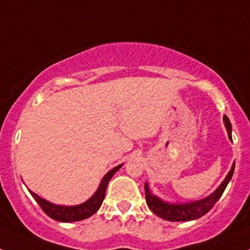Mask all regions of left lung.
<instances>
[{"label":"left lung","mask_w":250,"mask_h":250,"mask_svg":"<svg viewBox=\"0 0 250 250\" xmlns=\"http://www.w3.org/2000/svg\"><path fill=\"white\" fill-rule=\"evenodd\" d=\"M224 121L225 129L228 132L229 139L231 140V124L229 119L224 115L223 118ZM234 167L235 164L233 163L229 173L227 174L225 179L222 182V184L216 188L215 190L210 194V195L205 196L204 199L195 200V202H189V203H169L165 200L160 199L159 196L154 195L150 190L147 183H145V199H146L147 207L151 209L154 214L161 218V219L169 220V222H189V220H195L200 216L205 215L208 211L210 210L211 208L214 207L220 196L224 193L225 188L230 182L231 176L234 173Z\"/></svg>","instance_id":"obj_1"}]
</instances>
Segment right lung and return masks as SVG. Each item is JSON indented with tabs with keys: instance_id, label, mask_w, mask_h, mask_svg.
Returning a JSON list of instances; mask_svg holds the SVG:
<instances>
[{
	"instance_id": "right-lung-1",
	"label": "right lung",
	"mask_w": 250,
	"mask_h": 250,
	"mask_svg": "<svg viewBox=\"0 0 250 250\" xmlns=\"http://www.w3.org/2000/svg\"><path fill=\"white\" fill-rule=\"evenodd\" d=\"M121 167H123V164L112 167L110 171H107V173L104 175V178L101 179L100 185H99L98 190L94 193V195H92L90 199L86 200V202L81 203V204L57 205L54 204V203L48 202V200L43 199V198H41L40 195L35 194L34 191H28L31 193V195L34 196L35 200L37 202V204L41 207V209L54 220L62 223L79 222V220H83L86 219V218H89V216L94 215V214L99 210V208L101 207V204H103L104 202V198H105L106 188H107L110 179L114 176V174L116 173Z\"/></svg>"
}]
</instances>
